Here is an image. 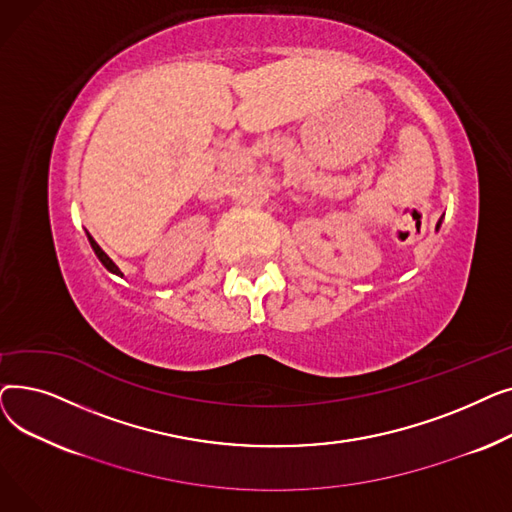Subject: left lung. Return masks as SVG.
Segmentation results:
<instances>
[{"instance_id":"left-lung-1","label":"left lung","mask_w":512,"mask_h":512,"mask_svg":"<svg viewBox=\"0 0 512 512\" xmlns=\"http://www.w3.org/2000/svg\"><path fill=\"white\" fill-rule=\"evenodd\" d=\"M440 224H442V220H440V222H438V224H436V228H438V230H440Z\"/></svg>"}]
</instances>
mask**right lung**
Here are the masks:
<instances>
[{"mask_svg":"<svg viewBox=\"0 0 512 512\" xmlns=\"http://www.w3.org/2000/svg\"><path fill=\"white\" fill-rule=\"evenodd\" d=\"M87 236H89V242H91V247H93L95 255L99 257V261H101V263H103V265L107 267V270H110L112 274H116V276H122V272H120V267H118V265H116V263H114V261H112L110 257H107V255H105V251H103V249H101V247L97 245V242L93 240V236H91L89 232H87Z\"/></svg>","mask_w":512,"mask_h":512,"instance_id":"1","label":"right lung"}]
</instances>
